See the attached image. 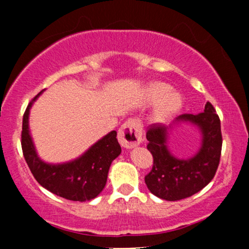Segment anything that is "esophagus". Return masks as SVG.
<instances>
[{
	"label": "esophagus",
	"mask_w": 249,
	"mask_h": 249,
	"mask_svg": "<svg viewBox=\"0 0 249 249\" xmlns=\"http://www.w3.org/2000/svg\"><path fill=\"white\" fill-rule=\"evenodd\" d=\"M118 141L124 147L131 148L141 144L142 142V125L136 119L130 118L118 131Z\"/></svg>",
	"instance_id": "1"
}]
</instances>
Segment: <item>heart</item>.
Masks as SVG:
<instances>
[{
    "mask_svg": "<svg viewBox=\"0 0 249 249\" xmlns=\"http://www.w3.org/2000/svg\"><path fill=\"white\" fill-rule=\"evenodd\" d=\"M170 85L165 84V83H154L150 85L147 90V97L150 101H158L162 97L156 110V118L158 121H162V119L173 115L179 110L180 105H181V98L178 93L170 92Z\"/></svg>",
    "mask_w": 249,
    "mask_h": 249,
    "instance_id": "heart-1",
    "label": "heart"
}]
</instances>
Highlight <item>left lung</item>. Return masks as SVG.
Returning <instances> with one entry per match:
<instances>
[{"label":"left lung","instance_id":"8db88e82","mask_svg":"<svg viewBox=\"0 0 249 249\" xmlns=\"http://www.w3.org/2000/svg\"><path fill=\"white\" fill-rule=\"evenodd\" d=\"M177 121H188L201 128L202 145L193 158L180 160L166 147L167 127L152 124L147 127V150L153 157L152 170L145 176V184L158 198L176 201L201 191L215 176L222 147L220 118L210 102L199 115L184 113Z\"/></svg>","mask_w":249,"mask_h":249}]
</instances>
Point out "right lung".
I'll list each match as a JSON object with an SVG mask.
<instances>
[{
    "instance_id": "add662e5",
    "label": "right lung",
    "mask_w": 249,
    "mask_h": 249,
    "mask_svg": "<svg viewBox=\"0 0 249 249\" xmlns=\"http://www.w3.org/2000/svg\"><path fill=\"white\" fill-rule=\"evenodd\" d=\"M37 96L25 108L21 133L22 151L34 178L51 193L64 199L89 201L96 198L107 184L111 162L122 152L117 132L111 131L76 160L62 165L45 164L37 157L28 127L30 107Z\"/></svg>"
}]
</instances>
